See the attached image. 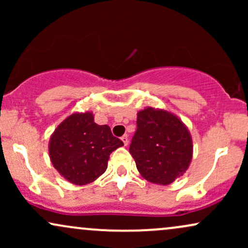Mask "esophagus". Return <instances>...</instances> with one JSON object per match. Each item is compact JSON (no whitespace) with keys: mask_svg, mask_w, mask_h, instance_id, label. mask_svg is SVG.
<instances>
[{"mask_svg":"<svg viewBox=\"0 0 248 248\" xmlns=\"http://www.w3.org/2000/svg\"><path fill=\"white\" fill-rule=\"evenodd\" d=\"M121 140H122V142H124V146H128V143H129V138H128V135H127V134H124V135L122 136V138H121Z\"/></svg>","mask_w":248,"mask_h":248,"instance_id":"obj_1","label":"esophagus"}]
</instances>
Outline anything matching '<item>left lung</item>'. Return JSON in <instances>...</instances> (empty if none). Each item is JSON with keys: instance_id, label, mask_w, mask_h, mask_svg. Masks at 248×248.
<instances>
[{"instance_id": "obj_1", "label": "left lung", "mask_w": 248, "mask_h": 248, "mask_svg": "<svg viewBox=\"0 0 248 248\" xmlns=\"http://www.w3.org/2000/svg\"><path fill=\"white\" fill-rule=\"evenodd\" d=\"M129 153L144 179L168 186L186 171L192 160L191 134L177 115L147 107L138 113Z\"/></svg>"}]
</instances>
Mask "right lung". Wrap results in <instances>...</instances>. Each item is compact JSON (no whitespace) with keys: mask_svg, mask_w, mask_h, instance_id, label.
Wrapping results in <instances>:
<instances>
[{"mask_svg":"<svg viewBox=\"0 0 248 248\" xmlns=\"http://www.w3.org/2000/svg\"><path fill=\"white\" fill-rule=\"evenodd\" d=\"M122 146L107 124H95L92 112L73 113L51 135L49 155L66 181L85 186L106 171L109 155Z\"/></svg>","mask_w":248,"mask_h":248,"instance_id":"obj_1","label":"right lung"}]
</instances>
